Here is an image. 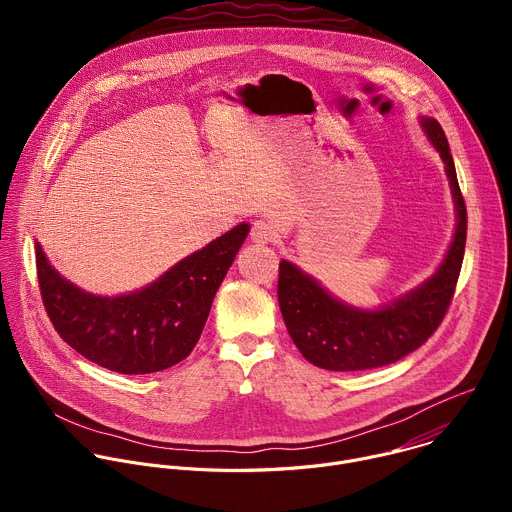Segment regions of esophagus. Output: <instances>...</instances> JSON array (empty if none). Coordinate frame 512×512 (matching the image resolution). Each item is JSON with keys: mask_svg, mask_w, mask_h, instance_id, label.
Segmentation results:
<instances>
[{"mask_svg": "<svg viewBox=\"0 0 512 512\" xmlns=\"http://www.w3.org/2000/svg\"><path fill=\"white\" fill-rule=\"evenodd\" d=\"M275 239V229L267 221H255L251 225V241L257 245H267Z\"/></svg>", "mask_w": 512, "mask_h": 512, "instance_id": "obj_1", "label": "esophagus"}]
</instances>
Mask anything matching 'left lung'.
<instances>
[{"label":"left lung","instance_id":"8db88e82","mask_svg":"<svg viewBox=\"0 0 512 512\" xmlns=\"http://www.w3.org/2000/svg\"><path fill=\"white\" fill-rule=\"evenodd\" d=\"M419 123L446 166L456 208V231L435 273L401 298L364 310L334 298L291 261L279 263L277 300L285 328L304 358L320 369L367 371L397 362L437 330L454 298L466 247V204L442 125L433 117H419Z\"/></svg>","mask_w":512,"mask_h":512}]
</instances>
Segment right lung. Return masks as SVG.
<instances>
[{
	"label": "right lung",
	"instance_id": "obj_1",
	"mask_svg": "<svg viewBox=\"0 0 512 512\" xmlns=\"http://www.w3.org/2000/svg\"><path fill=\"white\" fill-rule=\"evenodd\" d=\"M249 223L210 241L156 281L121 296H97L62 277L36 243L44 308L60 338L103 369L121 375L166 371L196 346Z\"/></svg>",
	"mask_w": 512,
	"mask_h": 512
}]
</instances>
